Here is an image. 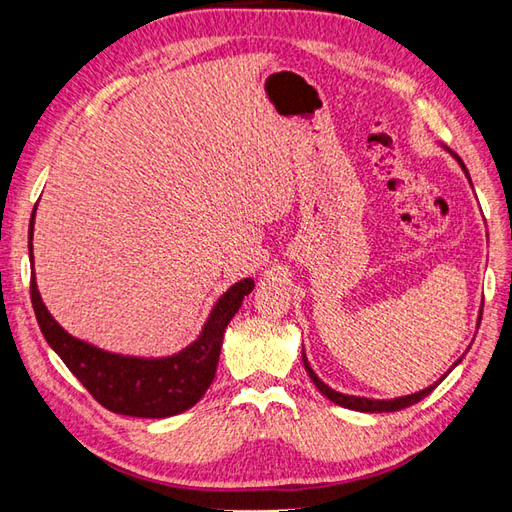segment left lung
Masks as SVG:
<instances>
[{
    "instance_id": "left-lung-1",
    "label": "left lung",
    "mask_w": 512,
    "mask_h": 512,
    "mask_svg": "<svg viewBox=\"0 0 512 512\" xmlns=\"http://www.w3.org/2000/svg\"><path fill=\"white\" fill-rule=\"evenodd\" d=\"M455 156V154H453ZM455 160L460 162L462 165V169H464V173H466V178H469V171H466V167H464V162L455 156ZM471 180V178H469ZM458 363H462V358L460 361H455V365ZM303 365H306V372H308V376H310V380L314 385H317V389L321 391V394L325 396V398H330L332 402H336V405H341V407H345V409H354V411H365V413H385V411H400V409H405V407H411V405H416V402H420L422 398H427L433 389H436V385L440 383V380L447 376L451 369L455 367H451L447 374H444L438 383H433V385H429L427 389H422V391H418V394H409V396H400V398H394V400H374V398H361V396H347V394H339V391H334L332 387H328L323 383V380L312 372V367L308 365V358H306V352H303Z\"/></svg>"
}]
</instances>
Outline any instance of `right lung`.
I'll return each instance as SVG.
<instances>
[{"label": "right lung", "instance_id": "right-lung-1", "mask_svg": "<svg viewBox=\"0 0 512 512\" xmlns=\"http://www.w3.org/2000/svg\"><path fill=\"white\" fill-rule=\"evenodd\" d=\"M32 224L30 217V262H32ZM255 288L253 279H242L228 288L211 310L204 330L189 347L167 358H136L99 350L74 339L52 319L37 290L35 273L30 277V299L39 328L48 345L61 356L70 372L81 380L96 402L105 409L134 418H169L187 411L198 402L215 378L220 361L226 325Z\"/></svg>", "mask_w": 512, "mask_h": 512}]
</instances>
